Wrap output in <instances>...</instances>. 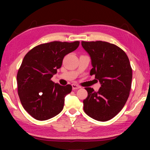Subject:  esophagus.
<instances>
[{"label": "esophagus", "mask_w": 150, "mask_h": 150, "mask_svg": "<svg viewBox=\"0 0 150 150\" xmlns=\"http://www.w3.org/2000/svg\"><path fill=\"white\" fill-rule=\"evenodd\" d=\"M72 88L73 90H75V89H78V88H80L81 87L76 84H72Z\"/></svg>", "instance_id": "34e87169"}]
</instances>
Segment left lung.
Masks as SVG:
<instances>
[{
    "label": "left lung",
    "instance_id": "8db88e82",
    "mask_svg": "<svg viewBox=\"0 0 150 150\" xmlns=\"http://www.w3.org/2000/svg\"><path fill=\"white\" fill-rule=\"evenodd\" d=\"M89 54L95 75L101 87L97 92L86 87L88 96L83 100L85 112L96 120L105 122L118 114L128 100L131 89L132 69L126 53L108 42H81Z\"/></svg>",
    "mask_w": 150,
    "mask_h": 150
}]
</instances>
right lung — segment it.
I'll return each mask as SVG.
<instances>
[{"instance_id": "obj_1", "label": "right lung", "mask_w": 150, "mask_h": 150, "mask_svg": "<svg viewBox=\"0 0 150 150\" xmlns=\"http://www.w3.org/2000/svg\"><path fill=\"white\" fill-rule=\"evenodd\" d=\"M79 42H52L37 45L25 55L17 73L18 93L29 115L46 120L60 113L71 85L62 86L51 80L62 67L63 57L75 51Z\"/></svg>"}]
</instances>
